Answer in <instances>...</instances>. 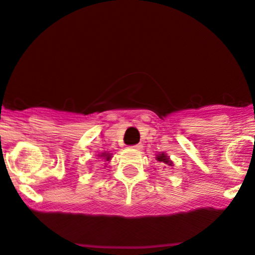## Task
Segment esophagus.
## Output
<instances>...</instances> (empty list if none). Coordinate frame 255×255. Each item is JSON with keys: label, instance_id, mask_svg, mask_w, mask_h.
Here are the masks:
<instances>
[{"label": "esophagus", "instance_id": "esophagus-1", "mask_svg": "<svg viewBox=\"0 0 255 255\" xmlns=\"http://www.w3.org/2000/svg\"><path fill=\"white\" fill-rule=\"evenodd\" d=\"M130 148H133L134 150H140L141 149V144H135V145H132Z\"/></svg>", "mask_w": 255, "mask_h": 255}]
</instances>
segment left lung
<instances>
[{
  "instance_id": "obj_1",
  "label": "left lung",
  "mask_w": 255,
  "mask_h": 255,
  "mask_svg": "<svg viewBox=\"0 0 255 255\" xmlns=\"http://www.w3.org/2000/svg\"><path fill=\"white\" fill-rule=\"evenodd\" d=\"M156 160H157V161H160V162L166 163V165L172 166V161H170V159H168V156H166L165 154H160V155H157Z\"/></svg>"
}]
</instances>
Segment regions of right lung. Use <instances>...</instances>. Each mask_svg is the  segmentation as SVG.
<instances>
[{"mask_svg": "<svg viewBox=\"0 0 255 255\" xmlns=\"http://www.w3.org/2000/svg\"><path fill=\"white\" fill-rule=\"evenodd\" d=\"M100 156L104 157V159H105V161H110V157H111V155L106 154V152H103V154H101Z\"/></svg>", "mask_w": 255, "mask_h": 255, "instance_id": "right-lung-1", "label": "right lung"}]
</instances>
